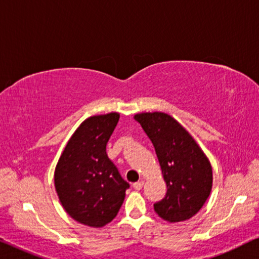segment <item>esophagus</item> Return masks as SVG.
Wrapping results in <instances>:
<instances>
[{
  "label": "esophagus",
  "mask_w": 259,
  "mask_h": 259,
  "mask_svg": "<svg viewBox=\"0 0 259 259\" xmlns=\"http://www.w3.org/2000/svg\"><path fill=\"white\" fill-rule=\"evenodd\" d=\"M143 186H144V182H143V180H140V182H137V183L133 184V187H134V189H136V190H138V191L143 189Z\"/></svg>",
  "instance_id": "34e87169"
}]
</instances>
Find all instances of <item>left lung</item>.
Masks as SVG:
<instances>
[{
  "label": "left lung",
  "instance_id": "obj_1",
  "mask_svg": "<svg viewBox=\"0 0 259 259\" xmlns=\"http://www.w3.org/2000/svg\"><path fill=\"white\" fill-rule=\"evenodd\" d=\"M153 144L167 186L154 211L169 223L184 222L203 207L212 189L210 161L191 134L161 112L134 115Z\"/></svg>",
  "mask_w": 259,
  "mask_h": 259
}]
</instances>
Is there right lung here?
Here are the masks:
<instances>
[{
    "mask_svg": "<svg viewBox=\"0 0 259 259\" xmlns=\"http://www.w3.org/2000/svg\"><path fill=\"white\" fill-rule=\"evenodd\" d=\"M119 118V113H108L84 120L55 168V190L63 208L92 228H101L116 217L130 187L106 152Z\"/></svg>",
    "mask_w": 259,
    "mask_h": 259,
    "instance_id": "obj_1",
    "label": "right lung"
}]
</instances>
